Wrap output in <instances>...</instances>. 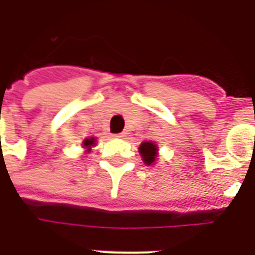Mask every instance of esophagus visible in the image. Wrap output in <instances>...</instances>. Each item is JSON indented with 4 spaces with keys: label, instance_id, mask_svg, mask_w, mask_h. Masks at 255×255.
Returning a JSON list of instances; mask_svg holds the SVG:
<instances>
[{
    "label": "esophagus",
    "instance_id": "34e87169",
    "mask_svg": "<svg viewBox=\"0 0 255 255\" xmlns=\"http://www.w3.org/2000/svg\"><path fill=\"white\" fill-rule=\"evenodd\" d=\"M124 136V133H115V135H113V137H123Z\"/></svg>",
    "mask_w": 255,
    "mask_h": 255
}]
</instances>
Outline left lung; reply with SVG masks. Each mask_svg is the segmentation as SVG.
<instances>
[{
    "label": "left lung",
    "instance_id": "1",
    "mask_svg": "<svg viewBox=\"0 0 255 255\" xmlns=\"http://www.w3.org/2000/svg\"><path fill=\"white\" fill-rule=\"evenodd\" d=\"M139 152L142 155L143 162L147 166H150L155 162L156 156H158V147L154 142H143L139 146Z\"/></svg>",
    "mask_w": 255,
    "mask_h": 255
}]
</instances>
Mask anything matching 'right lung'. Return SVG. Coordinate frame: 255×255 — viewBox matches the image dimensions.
Here are the masks:
<instances>
[{
  "mask_svg": "<svg viewBox=\"0 0 255 255\" xmlns=\"http://www.w3.org/2000/svg\"><path fill=\"white\" fill-rule=\"evenodd\" d=\"M94 142H96V137H89V139H85L82 144H84L85 148H86V150L89 151L90 148H92V146L94 144Z\"/></svg>",
  "mask_w": 255,
  "mask_h": 255,
  "instance_id": "obj_1",
  "label": "right lung"
}]
</instances>
